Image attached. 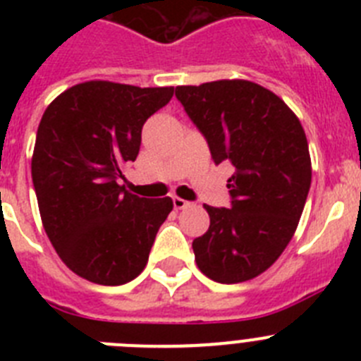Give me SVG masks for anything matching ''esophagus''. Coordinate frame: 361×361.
<instances>
[{"label":"esophagus","instance_id":"1","mask_svg":"<svg viewBox=\"0 0 361 361\" xmlns=\"http://www.w3.org/2000/svg\"><path fill=\"white\" fill-rule=\"evenodd\" d=\"M188 206H191V202L180 199V197H173V208L175 209H184V208H188Z\"/></svg>","mask_w":361,"mask_h":361}]
</instances>
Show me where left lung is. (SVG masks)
<instances>
[{
    "instance_id": "1",
    "label": "left lung",
    "mask_w": 361,
    "mask_h": 361,
    "mask_svg": "<svg viewBox=\"0 0 361 361\" xmlns=\"http://www.w3.org/2000/svg\"><path fill=\"white\" fill-rule=\"evenodd\" d=\"M216 164L229 162L231 208L204 206L209 229L193 240L197 267L220 283L262 275L291 242L311 186L307 137L295 111L247 79L177 86Z\"/></svg>"
}]
</instances>
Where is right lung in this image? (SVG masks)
<instances>
[{"label":"right lung","mask_w":361,"mask_h":361,"mask_svg":"<svg viewBox=\"0 0 361 361\" xmlns=\"http://www.w3.org/2000/svg\"><path fill=\"white\" fill-rule=\"evenodd\" d=\"M173 86L79 82L47 106L32 153L43 228L70 271L121 286L148 262L170 197L142 199L119 184L141 148L142 124L170 103Z\"/></svg>","instance_id":"right-lung-1"}]
</instances>
